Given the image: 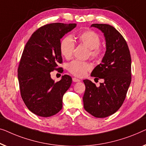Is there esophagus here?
Segmentation results:
<instances>
[{
  "instance_id": "obj_1",
  "label": "esophagus",
  "mask_w": 146,
  "mask_h": 146,
  "mask_svg": "<svg viewBox=\"0 0 146 146\" xmlns=\"http://www.w3.org/2000/svg\"><path fill=\"white\" fill-rule=\"evenodd\" d=\"M80 81H81V80L79 79H77V78H75V77H73V82H79Z\"/></svg>"
}]
</instances>
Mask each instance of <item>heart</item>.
<instances>
[{
  "instance_id": "obj_1",
  "label": "heart",
  "mask_w": 146,
  "mask_h": 146,
  "mask_svg": "<svg viewBox=\"0 0 146 146\" xmlns=\"http://www.w3.org/2000/svg\"><path fill=\"white\" fill-rule=\"evenodd\" d=\"M75 38L77 39L79 43L85 45L89 49V54L91 57L96 59L100 56L101 50L99 47L100 38L96 32L91 30H86L79 33ZM59 48L61 55L65 58H70L75 48V42L72 37L65 36L61 41ZM91 68V65L89 63L79 60H73L67 65V70L73 75L79 77L85 76Z\"/></svg>"
}]
</instances>
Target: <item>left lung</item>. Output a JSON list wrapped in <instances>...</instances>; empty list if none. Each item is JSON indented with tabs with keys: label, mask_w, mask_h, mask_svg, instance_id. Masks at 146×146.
<instances>
[{
	"label": "left lung",
	"mask_w": 146,
	"mask_h": 146,
	"mask_svg": "<svg viewBox=\"0 0 146 146\" xmlns=\"http://www.w3.org/2000/svg\"><path fill=\"white\" fill-rule=\"evenodd\" d=\"M91 27L100 30L105 38L106 52L101 63L91 74V77L104 79V82L96 87L89 80H83V105L93 116L105 118L115 113L124 101L132 79L131 56L126 40L113 26L93 24Z\"/></svg>",
	"instance_id": "1"
}]
</instances>
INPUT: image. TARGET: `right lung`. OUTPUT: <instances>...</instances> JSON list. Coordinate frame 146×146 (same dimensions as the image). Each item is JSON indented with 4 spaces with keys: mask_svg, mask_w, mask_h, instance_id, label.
I'll use <instances>...</instances> for the list:
<instances>
[{
    "mask_svg": "<svg viewBox=\"0 0 146 146\" xmlns=\"http://www.w3.org/2000/svg\"><path fill=\"white\" fill-rule=\"evenodd\" d=\"M76 24H46L34 32L26 43L18 69L20 94L27 108L42 117L56 114L62 108L63 96L72 83L65 75L55 83L50 73L62 63L60 40Z\"/></svg>",
    "mask_w": 146,
    "mask_h": 146,
    "instance_id": "obj_1",
    "label": "right lung"
}]
</instances>
